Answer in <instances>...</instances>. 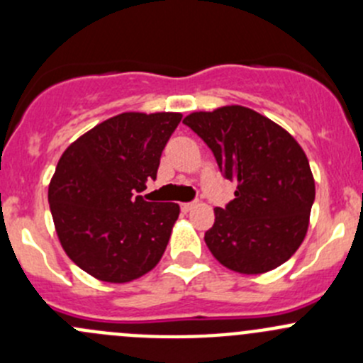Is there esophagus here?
Listing matches in <instances>:
<instances>
[{"instance_id":"obj_1","label":"esophagus","mask_w":363,"mask_h":363,"mask_svg":"<svg viewBox=\"0 0 363 363\" xmlns=\"http://www.w3.org/2000/svg\"><path fill=\"white\" fill-rule=\"evenodd\" d=\"M196 207V203H193V202H188V203H181V208H182V212H191L193 208Z\"/></svg>"}]
</instances>
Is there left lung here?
<instances>
[{"mask_svg":"<svg viewBox=\"0 0 363 363\" xmlns=\"http://www.w3.org/2000/svg\"><path fill=\"white\" fill-rule=\"evenodd\" d=\"M212 149L235 199L214 208L205 244L233 272L256 276L290 259L306 239L314 177L298 142L269 117L225 105L182 119Z\"/></svg>","mask_w":363,"mask_h":363,"instance_id":"obj_1","label":"left lung"}]
</instances>
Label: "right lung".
<instances>
[{"label": "right lung", "instance_id": "right-lung-1", "mask_svg": "<svg viewBox=\"0 0 363 363\" xmlns=\"http://www.w3.org/2000/svg\"><path fill=\"white\" fill-rule=\"evenodd\" d=\"M179 112H123L68 145L49 184L57 239L68 258L105 283L123 284L160 263L181 207L137 193L156 179Z\"/></svg>", "mask_w": 363, "mask_h": 363}]
</instances>
